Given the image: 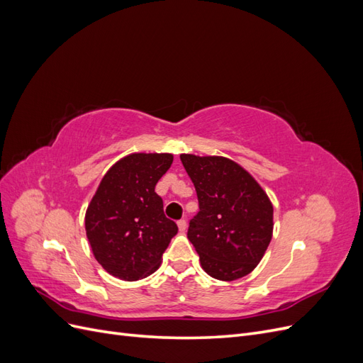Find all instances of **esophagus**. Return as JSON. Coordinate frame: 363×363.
Instances as JSON below:
<instances>
[{"instance_id":"obj_1","label":"esophagus","mask_w":363,"mask_h":363,"mask_svg":"<svg viewBox=\"0 0 363 363\" xmlns=\"http://www.w3.org/2000/svg\"><path fill=\"white\" fill-rule=\"evenodd\" d=\"M177 225H179V230H180V232H184L186 227H188V224H186V219H180V221L177 223Z\"/></svg>"}]
</instances>
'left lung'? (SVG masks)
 <instances>
[{
	"instance_id": "1",
	"label": "left lung",
	"mask_w": 363,
	"mask_h": 363,
	"mask_svg": "<svg viewBox=\"0 0 363 363\" xmlns=\"http://www.w3.org/2000/svg\"><path fill=\"white\" fill-rule=\"evenodd\" d=\"M199 195L188 239L208 276L233 281L255 269L271 242L274 207L239 163L223 156L180 155Z\"/></svg>"
}]
</instances>
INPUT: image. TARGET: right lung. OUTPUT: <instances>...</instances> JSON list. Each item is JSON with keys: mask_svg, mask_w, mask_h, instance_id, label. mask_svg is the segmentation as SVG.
<instances>
[{"mask_svg": "<svg viewBox=\"0 0 363 363\" xmlns=\"http://www.w3.org/2000/svg\"><path fill=\"white\" fill-rule=\"evenodd\" d=\"M169 152H131L104 174L84 216L94 257L113 277L136 281L155 272L177 224L155 192L172 164Z\"/></svg>", "mask_w": 363, "mask_h": 363, "instance_id": "obj_1", "label": "right lung"}]
</instances>
